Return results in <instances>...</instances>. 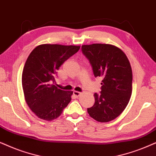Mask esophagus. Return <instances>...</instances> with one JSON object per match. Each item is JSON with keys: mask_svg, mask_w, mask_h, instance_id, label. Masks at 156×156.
Wrapping results in <instances>:
<instances>
[{"mask_svg": "<svg viewBox=\"0 0 156 156\" xmlns=\"http://www.w3.org/2000/svg\"><path fill=\"white\" fill-rule=\"evenodd\" d=\"M80 94H81V93L79 92V91H76V90H74L73 91V95L76 96V97H78Z\"/></svg>", "mask_w": 156, "mask_h": 156, "instance_id": "obj_1", "label": "esophagus"}]
</instances>
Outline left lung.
I'll return each mask as SVG.
<instances>
[{
    "label": "left lung",
    "instance_id": "left-lung-1",
    "mask_svg": "<svg viewBox=\"0 0 156 156\" xmlns=\"http://www.w3.org/2000/svg\"><path fill=\"white\" fill-rule=\"evenodd\" d=\"M94 76L102 78L101 91L94 94L95 103L87 111L100 122L117 118L125 110L132 94L133 73L128 58L119 48L108 44L83 45Z\"/></svg>",
    "mask_w": 156,
    "mask_h": 156
}]
</instances>
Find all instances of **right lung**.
<instances>
[{
    "mask_svg": "<svg viewBox=\"0 0 156 156\" xmlns=\"http://www.w3.org/2000/svg\"><path fill=\"white\" fill-rule=\"evenodd\" d=\"M80 46L41 44L29 55L23 70L22 87L29 107L40 119L58 118L71 101L73 91L55 86L57 71Z\"/></svg>",
    "mask_w": 156,
    "mask_h": 156,
    "instance_id": "1",
    "label": "right lung"
}]
</instances>
